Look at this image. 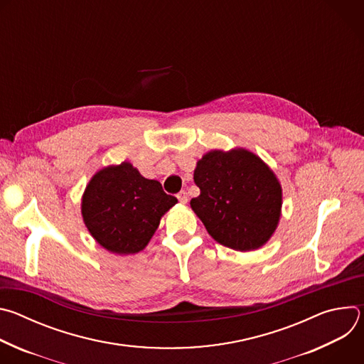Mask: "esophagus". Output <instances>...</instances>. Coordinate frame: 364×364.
Here are the masks:
<instances>
[{
    "label": "esophagus",
    "mask_w": 364,
    "mask_h": 364,
    "mask_svg": "<svg viewBox=\"0 0 364 364\" xmlns=\"http://www.w3.org/2000/svg\"><path fill=\"white\" fill-rule=\"evenodd\" d=\"M177 198H178V201H180L181 204H187V201H188V197H187V193H186V191H180V193L177 194Z\"/></svg>",
    "instance_id": "1"
}]
</instances>
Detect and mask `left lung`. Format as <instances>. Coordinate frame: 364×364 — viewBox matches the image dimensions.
<instances>
[{
    "mask_svg": "<svg viewBox=\"0 0 364 364\" xmlns=\"http://www.w3.org/2000/svg\"><path fill=\"white\" fill-rule=\"evenodd\" d=\"M200 196L191 210L220 245L250 252L267 245L282 210V187L271 167L246 148L205 152L194 168Z\"/></svg>",
    "mask_w": 364,
    "mask_h": 364,
    "instance_id": "obj_1",
    "label": "left lung"
}]
</instances>
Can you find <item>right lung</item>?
Returning a JSON list of instances; mask_svg holds the SVG:
<instances>
[{"mask_svg":"<svg viewBox=\"0 0 364 364\" xmlns=\"http://www.w3.org/2000/svg\"><path fill=\"white\" fill-rule=\"evenodd\" d=\"M178 200L157 180L141 176L129 161L96 171L82 196V218L92 237L111 253L145 249L161 218Z\"/></svg>","mask_w":364,"mask_h":364,"instance_id":"1","label":"right lung"}]
</instances>
